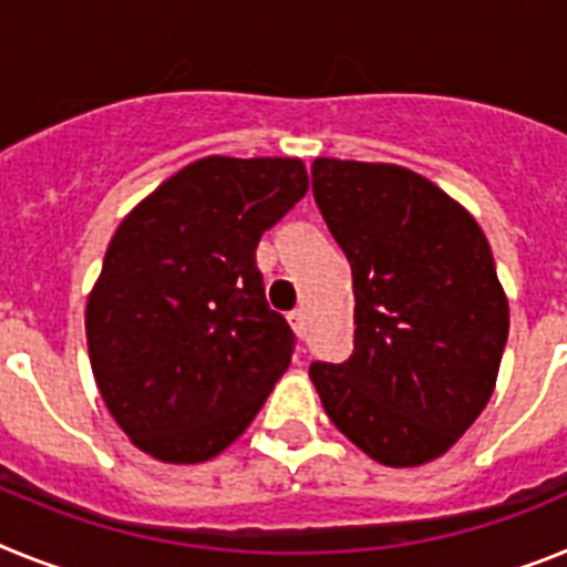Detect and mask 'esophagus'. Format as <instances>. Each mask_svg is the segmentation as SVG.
<instances>
[{
    "instance_id": "34e87169",
    "label": "esophagus",
    "mask_w": 567,
    "mask_h": 567,
    "mask_svg": "<svg viewBox=\"0 0 567 567\" xmlns=\"http://www.w3.org/2000/svg\"><path fill=\"white\" fill-rule=\"evenodd\" d=\"M288 322H290V328H293V333H297L299 339H302L305 333H308V317H305L302 308H297V311H290L288 313Z\"/></svg>"
}]
</instances>
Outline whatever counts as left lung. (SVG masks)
Instances as JSON below:
<instances>
[{
	"instance_id": "left-lung-1",
	"label": "left lung",
	"mask_w": 567,
	"mask_h": 567,
	"mask_svg": "<svg viewBox=\"0 0 567 567\" xmlns=\"http://www.w3.org/2000/svg\"><path fill=\"white\" fill-rule=\"evenodd\" d=\"M313 199L353 274V353L313 362L333 425L371 460H436L488 405L508 299L476 219L400 165L317 159Z\"/></svg>"
}]
</instances>
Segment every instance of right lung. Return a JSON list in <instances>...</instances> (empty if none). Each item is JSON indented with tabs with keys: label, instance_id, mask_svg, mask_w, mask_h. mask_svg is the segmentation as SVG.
I'll use <instances>...</instances> for the list:
<instances>
[{
	"label": "right lung",
	"instance_id": "obj_1",
	"mask_svg": "<svg viewBox=\"0 0 567 567\" xmlns=\"http://www.w3.org/2000/svg\"><path fill=\"white\" fill-rule=\"evenodd\" d=\"M308 190L288 156H205L113 234L85 308L91 368L116 425L159 462L196 465L254 422L288 371L256 245Z\"/></svg>",
	"mask_w": 567,
	"mask_h": 567
}]
</instances>
